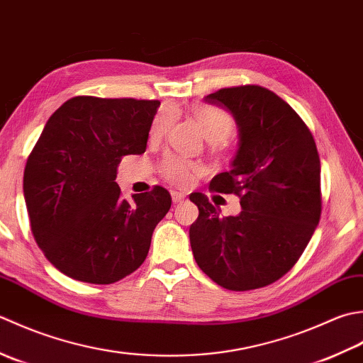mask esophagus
I'll list each match as a JSON object with an SVG mask.
<instances>
[{
  "label": "esophagus",
  "mask_w": 363,
  "mask_h": 363,
  "mask_svg": "<svg viewBox=\"0 0 363 363\" xmlns=\"http://www.w3.org/2000/svg\"><path fill=\"white\" fill-rule=\"evenodd\" d=\"M171 194H172V202H174V203H179V202L184 201V194H183V192H179V191H172Z\"/></svg>",
  "instance_id": "34e87169"
}]
</instances>
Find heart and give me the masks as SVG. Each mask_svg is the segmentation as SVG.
Masks as SVG:
<instances>
[{
	"label": "heart",
	"mask_w": 363,
	"mask_h": 363,
	"mask_svg": "<svg viewBox=\"0 0 363 363\" xmlns=\"http://www.w3.org/2000/svg\"><path fill=\"white\" fill-rule=\"evenodd\" d=\"M192 117L197 122L199 128L202 130L203 136L211 140V143H220V140L227 139L233 131L235 121L227 113L225 109L213 106V105H196L191 111ZM172 121V111L171 109H161L160 113L153 117L149 130V138L152 140L160 139L164 135L169 125ZM161 172L169 182L175 184H188L194 179L199 169L196 164L189 161H184L182 158H177L174 155H167V157L161 162Z\"/></svg>",
	"instance_id": "obj_1"
}]
</instances>
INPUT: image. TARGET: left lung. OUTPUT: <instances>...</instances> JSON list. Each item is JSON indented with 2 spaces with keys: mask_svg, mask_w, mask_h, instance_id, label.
Instances as JSON below:
<instances>
[{
  "mask_svg": "<svg viewBox=\"0 0 363 363\" xmlns=\"http://www.w3.org/2000/svg\"><path fill=\"white\" fill-rule=\"evenodd\" d=\"M205 101L227 109L238 125L232 169L214 177L210 188L238 196L242 210L224 218L205 194H191L199 208L191 249L213 282L255 290L293 268L320 223V155L304 121L269 89H219Z\"/></svg>",
  "mask_w": 363,
  "mask_h": 363,
  "instance_id": "left-lung-1",
  "label": "left lung"
}]
</instances>
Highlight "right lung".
<instances>
[{"label": "right lung", "instance_id": "right-lung-1", "mask_svg": "<svg viewBox=\"0 0 363 363\" xmlns=\"http://www.w3.org/2000/svg\"><path fill=\"white\" fill-rule=\"evenodd\" d=\"M158 100L79 95L57 108L29 153L23 192L37 246L62 274L108 285L144 263L171 208L167 189L121 196L125 155L145 152Z\"/></svg>", "mask_w": 363, "mask_h": 363}]
</instances>
